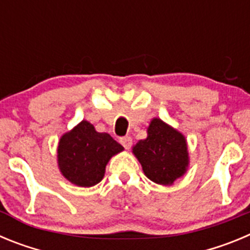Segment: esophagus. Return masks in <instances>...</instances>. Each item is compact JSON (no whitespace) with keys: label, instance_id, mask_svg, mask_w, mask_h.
I'll return each mask as SVG.
<instances>
[{"label":"esophagus","instance_id":"obj_1","mask_svg":"<svg viewBox=\"0 0 250 250\" xmlns=\"http://www.w3.org/2000/svg\"><path fill=\"white\" fill-rule=\"evenodd\" d=\"M120 144L123 145L126 150H129L132 145V139L130 136H124V138L120 139Z\"/></svg>","mask_w":250,"mask_h":250}]
</instances>
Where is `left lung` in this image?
<instances>
[{
    "instance_id": "1",
    "label": "left lung",
    "mask_w": 250,
    "mask_h": 250,
    "mask_svg": "<svg viewBox=\"0 0 250 250\" xmlns=\"http://www.w3.org/2000/svg\"><path fill=\"white\" fill-rule=\"evenodd\" d=\"M147 136L132 146V154L147 179L156 184L173 185L187 174L190 158L185 136L159 118L150 121Z\"/></svg>"
}]
</instances>
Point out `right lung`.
<instances>
[{"mask_svg": "<svg viewBox=\"0 0 250 250\" xmlns=\"http://www.w3.org/2000/svg\"><path fill=\"white\" fill-rule=\"evenodd\" d=\"M124 147L107 132H98L83 120L66 131L57 145V165L66 180L81 188H90L103 180L107 163Z\"/></svg>", "mask_w": 250, "mask_h": 250, "instance_id": "obj_1", "label": "right lung"}]
</instances>
